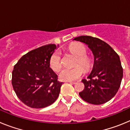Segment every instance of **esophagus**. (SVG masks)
<instances>
[{
	"label": "esophagus",
	"mask_w": 130,
	"mask_h": 130,
	"mask_svg": "<svg viewBox=\"0 0 130 130\" xmlns=\"http://www.w3.org/2000/svg\"><path fill=\"white\" fill-rule=\"evenodd\" d=\"M68 83H72V84H75L77 82V81H68Z\"/></svg>",
	"instance_id": "34e87169"
}]
</instances>
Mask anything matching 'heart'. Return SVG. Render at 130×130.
<instances>
[{
  "label": "heart",
  "instance_id": "heart-1",
  "mask_svg": "<svg viewBox=\"0 0 130 130\" xmlns=\"http://www.w3.org/2000/svg\"><path fill=\"white\" fill-rule=\"evenodd\" d=\"M69 51L77 57L75 68L72 69L64 68L59 73L60 80L71 81L81 77L85 73L84 68L88 71L91 67V60L87 56L86 47L82 43H73L69 46ZM49 66L55 72H58L62 67L60 54L58 51H55L50 57ZM83 67L84 68H82Z\"/></svg>",
  "mask_w": 130,
  "mask_h": 130
}]
</instances>
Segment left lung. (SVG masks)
<instances>
[{
	"label": "left lung",
	"mask_w": 130,
	"mask_h": 130,
	"mask_svg": "<svg viewBox=\"0 0 130 130\" xmlns=\"http://www.w3.org/2000/svg\"><path fill=\"white\" fill-rule=\"evenodd\" d=\"M74 40L88 45L94 56L93 70L87 79L82 80L85 88L79 96L89 104H105L115 96L123 77L119 55L109 45L98 38L81 36Z\"/></svg>",
	"instance_id": "8db88e82"
}]
</instances>
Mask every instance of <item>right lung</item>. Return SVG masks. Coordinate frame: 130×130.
Returning a JSON list of instances; mask_svg holds the SVG:
<instances>
[{
  "mask_svg": "<svg viewBox=\"0 0 130 130\" xmlns=\"http://www.w3.org/2000/svg\"><path fill=\"white\" fill-rule=\"evenodd\" d=\"M57 49L55 44L43 45L24 55L15 64L11 84L21 102L40 109L53 104L59 96L62 82L49 66V59Z\"/></svg>",
  "mask_w": 130,
  "mask_h": 130,
  "instance_id": "right-lung-1",
  "label": "right lung"
}]
</instances>
